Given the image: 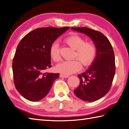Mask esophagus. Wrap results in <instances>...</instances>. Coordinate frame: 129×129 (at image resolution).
<instances>
[{"mask_svg":"<svg viewBox=\"0 0 129 129\" xmlns=\"http://www.w3.org/2000/svg\"><path fill=\"white\" fill-rule=\"evenodd\" d=\"M59 76L61 77H63V78H68L69 76L68 75H63V74H60Z\"/></svg>","mask_w":129,"mask_h":129,"instance_id":"34e87169","label":"esophagus"}]
</instances>
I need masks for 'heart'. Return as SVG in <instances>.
I'll list each match as a JSON object with an SVG mask.
<instances>
[{
  "label": "heart",
  "mask_w": 129,
  "mask_h": 129,
  "mask_svg": "<svg viewBox=\"0 0 129 129\" xmlns=\"http://www.w3.org/2000/svg\"><path fill=\"white\" fill-rule=\"evenodd\" d=\"M63 42L68 46L75 49L73 58L76 59L63 61L57 65L56 69L58 72L64 75L72 74L81 69V63L84 66H88L95 59L97 48L93 42H85L83 37L75 33L67 36L64 38ZM49 55L55 62H59L61 60L59 46L57 43H54L51 46Z\"/></svg>",
  "instance_id": "obj_1"
}]
</instances>
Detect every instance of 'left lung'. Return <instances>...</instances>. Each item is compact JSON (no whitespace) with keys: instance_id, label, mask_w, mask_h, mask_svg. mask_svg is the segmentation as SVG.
<instances>
[{"instance_id":"left-lung-1","label":"left lung","mask_w":129,"mask_h":129,"mask_svg":"<svg viewBox=\"0 0 129 129\" xmlns=\"http://www.w3.org/2000/svg\"><path fill=\"white\" fill-rule=\"evenodd\" d=\"M92 39L97 54L92 64L85 72L78 75L80 85L74 90L76 96L84 101L93 102L100 99L110 91L115 73V55L111 43L98 30L86 27H73Z\"/></svg>"}]
</instances>
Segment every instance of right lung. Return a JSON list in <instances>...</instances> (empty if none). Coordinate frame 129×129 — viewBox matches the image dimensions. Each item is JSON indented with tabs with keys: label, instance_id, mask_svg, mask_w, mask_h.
<instances>
[{
	"label": "right lung",
	"instance_id": "1",
	"mask_svg": "<svg viewBox=\"0 0 129 129\" xmlns=\"http://www.w3.org/2000/svg\"><path fill=\"white\" fill-rule=\"evenodd\" d=\"M69 28H37L26 35L18 44L13 60V78L15 88L25 99L31 101L41 100L59 77V73L43 72L51 67V46Z\"/></svg>",
	"mask_w": 129,
	"mask_h": 129
}]
</instances>
